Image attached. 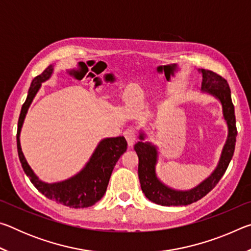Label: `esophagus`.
Instances as JSON below:
<instances>
[{
  "mask_svg": "<svg viewBox=\"0 0 251 251\" xmlns=\"http://www.w3.org/2000/svg\"><path fill=\"white\" fill-rule=\"evenodd\" d=\"M124 136H125L126 141H127V144H128V146L129 147L133 146L134 143L136 142V133H135V130L131 129V128L126 129L124 131Z\"/></svg>",
  "mask_w": 251,
  "mask_h": 251,
  "instance_id": "34e87169",
  "label": "esophagus"
}]
</instances>
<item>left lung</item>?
Segmentation results:
<instances>
[{"label": "left lung", "instance_id": "obj_1", "mask_svg": "<svg viewBox=\"0 0 251 251\" xmlns=\"http://www.w3.org/2000/svg\"><path fill=\"white\" fill-rule=\"evenodd\" d=\"M198 72L202 77L201 91L203 94L215 97L222 105L223 118L227 126L226 142L220 152L217 166L209 176L190 189H176L161 181L157 175L156 167L159 160V148L155 144L146 141L147 133L145 129H139V142L134 145V150L138 156L139 182L145 196L157 205L185 206L206 196L218 184L235 151L237 137L236 117L227 80L211 71L199 69Z\"/></svg>", "mask_w": 251, "mask_h": 251}]
</instances>
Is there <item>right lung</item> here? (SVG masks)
Returning a JSON list of instances; mask_svg holds the SVG:
<instances>
[{
	"instance_id": "1",
	"label": "right lung",
	"mask_w": 251,
	"mask_h": 251,
	"mask_svg": "<svg viewBox=\"0 0 251 251\" xmlns=\"http://www.w3.org/2000/svg\"><path fill=\"white\" fill-rule=\"evenodd\" d=\"M53 72L54 65L52 64L46 67L41 75L36 76L29 86L26 100L21 109L18 123L16 143H18L19 158L22 164L23 171L29 180L46 198L71 208L91 207L100 201L106 193L113 169L120 157L127 150V142L124 136L100 139L87 163L74 176L55 182H46L40 179L25 158L22 147H21L20 136L29 106L39 93L42 83L49 80L53 75Z\"/></svg>"
}]
</instances>
